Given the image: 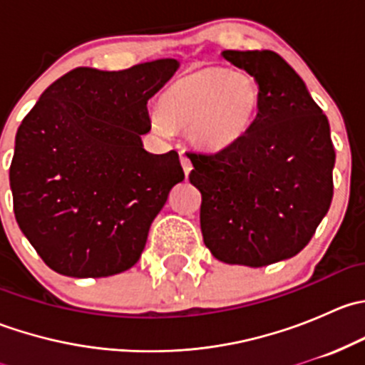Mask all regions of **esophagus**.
I'll return each mask as SVG.
<instances>
[{
    "instance_id": "1",
    "label": "esophagus",
    "mask_w": 365,
    "mask_h": 365,
    "mask_svg": "<svg viewBox=\"0 0 365 365\" xmlns=\"http://www.w3.org/2000/svg\"><path fill=\"white\" fill-rule=\"evenodd\" d=\"M180 164H182L183 173H185V176H189V173L192 171V162H190L189 157H187L183 152L180 153Z\"/></svg>"
}]
</instances>
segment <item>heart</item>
Instances as JSON below:
<instances>
[{"instance_id":"obj_1","label":"heart","mask_w":365,"mask_h":365,"mask_svg":"<svg viewBox=\"0 0 365 365\" xmlns=\"http://www.w3.org/2000/svg\"><path fill=\"white\" fill-rule=\"evenodd\" d=\"M261 106L263 86L252 73L203 67L183 73L162 91L152 128L160 135L185 128L197 150L224 152L251 134Z\"/></svg>"}]
</instances>
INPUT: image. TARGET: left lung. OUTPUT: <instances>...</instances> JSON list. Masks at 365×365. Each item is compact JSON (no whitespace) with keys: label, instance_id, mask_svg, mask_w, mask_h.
Listing matches in <instances>:
<instances>
[{"label":"left lung","instance_id":"obj_1","mask_svg":"<svg viewBox=\"0 0 365 365\" xmlns=\"http://www.w3.org/2000/svg\"><path fill=\"white\" fill-rule=\"evenodd\" d=\"M252 73L263 106L251 134L224 152H189L201 233L213 257L267 267L297 256L332 203L330 125L302 77L274 51H222Z\"/></svg>","mask_w":365,"mask_h":365}]
</instances>
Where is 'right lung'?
<instances>
[{
	"instance_id": "add662e5",
	"label": "right lung",
	"mask_w": 365,
	"mask_h": 365,
	"mask_svg": "<svg viewBox=\"0 0 365 365\" xmlns=\"http://www.w3.org/2000/svg\"><path fill=\"white\" fill-rule=\"evenodd\" d=\"M178 60L108 72L77 67L54 81L17 128L14 213L43 263L68 277L134 267L169 190L185 175L175 150L153 155L148 101Z\"/></svg>"
}]
</instances>
